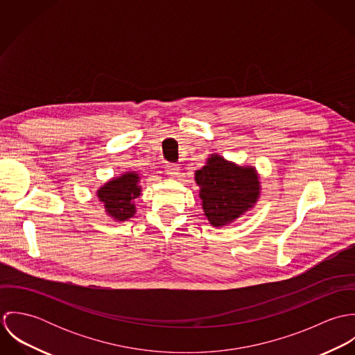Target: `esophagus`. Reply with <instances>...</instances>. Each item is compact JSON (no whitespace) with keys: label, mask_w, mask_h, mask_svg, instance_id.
Returning a JSON list of instances; mask_svg holds the SVG:
<instances>
[{"label":"esophagus","mask_w":355,"mask_h":355,"mask_svg":"<svg viewBox=\"0 0 355 355\" xmlns=\"http://www.w3.org/2000/svg\"><path fill=\"white\" fill-rule=\"evenodd\" d=\"M165 169H166V175H168V176L175 178L176 175H179L180 166H179V164H173V162H171V164H166Z\"/></svg>","instance_id":"esophagus-1"}]
</instances>
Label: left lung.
Returning <instances> with one entry per match:
<instances>
[{
	"mask_svg": "<svg viewBox=\"0 0 355 355\" xmlns=\"http://www.w3.org/2000/svg\"><path fill=\"white\" fill-rule=\"evenodd\" d=\"M203 211L213 227H223L253 207L259 197V180L252 166H238L211 154L196 172Z\"/></svg>",
	"mask_w": 355,
	"mask_h": 355,
	"instance_id": "8db88e82",
	"label": "left lung"
}]
</instances>
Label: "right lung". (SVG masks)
Instances as JSON below:
<instances>
[{
	"instance_id": "right-lung-1",
	"label": "right lung",
	"mask_w": 355,
	"mask_h": 355,
	"mask_svg": "<svg viewBox=\"0 0 355 355\" xmlns=\"http://www.w3.org/2000/svg\"><path fill=\"white\" fill-rule=\"evenodd\" d=\"M107 214L117 221H125L135 214L134 200L141 196L139 176L135 172H127L105 183L97 191Z\"/></svg>"
}]
</instances>
